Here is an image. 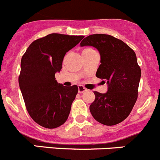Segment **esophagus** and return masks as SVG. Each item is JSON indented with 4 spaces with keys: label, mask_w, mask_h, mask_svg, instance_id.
I'll return each instance as SVG.
<instances>
[{
    "label": "esophagus",
    "mask_w": 160,
    "mask_h": 160,
    "mask_svg": "<svg viewBox=\"0 0 160 160\" xmlns=\"http://www.w3.org/2000/svg\"><path fill=\"white\" fill-rule=\"evenodd\" d=\"M86 90H87L86 88H85L83 86H82V85H79L78 86V93H83V92L86 91Z\"/></svg>",
    "instance_id": "obj_1"
}]
</instances>
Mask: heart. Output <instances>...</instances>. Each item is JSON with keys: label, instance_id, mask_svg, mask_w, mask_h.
Returning <instances> with one entry per match:
<instances>
[{"label": "heart", "instance_id": "b5f03b06", "mask_svg": "<svg viewBox=\"0 0 160 160\" xmlns=\"http://www.w3.org/2000/svg\"><path fill=\"white\" fill-rule=\"evenodd\" d=\"M91 50H93V49H86L83 50V51H91Z\"/></svg>", "mask_w": 160, "mask_h": 160}]
</instances>
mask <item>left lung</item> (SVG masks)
<instances>
[{"instance_id":"8db88e82","label":"left lung","mask_w":160,"mask_h":160,"mask_svg":"<svg viewBox=\"0 0 160 160\" xmlns=\"http://www.w3.org/2000/svg\"><path fill=\"white\" fill-rule=\"evenodd\" d=\"M80 46L98 50L101 65L96 77L108 84L106 93L93 91L95 100L90 106V113L103 125H117L129 115L138 98L141 69L136 55L122 40L105 34L89 35Z\"/></svg>"}]
</instances>
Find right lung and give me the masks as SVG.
Returning a JSON list of instances; mask_svg holds the SVG:
<instances>
[{
  "instance_id": "right-lung-1",
  "label": "right lung",
  "mask_w": 160,
  "mask_h": 160,
  "mask_svg": "<svg viewBox=\"0 0 160 160\" xmlns=\"http://www.w3.org/2000/svg\"><path fill=\"white\" fill-rule=\"evenodd\" d=\"M83 37L49 34L34 41L22 56L20 90L31 118L44 128H57L68 118L78 88L58 83L55 74L60 72L66 53Z\"/></svg>"
}]
</instances>
